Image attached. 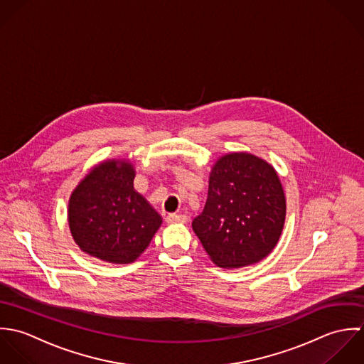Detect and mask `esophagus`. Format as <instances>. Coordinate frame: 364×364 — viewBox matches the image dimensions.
Instances as JSON below:
<instances>
[{
  "label": "esophagus",
  "instance_id": "34e87169",
  "mask_svg": "<svg viewBox=\"0 0 364 364\" xmlns=\"http://www.w3.org/2000/svg\"><path fill=\"white\" fill-rule=\"evenodd\" d=\"M166 220L168 223H184V222H187V217L186 215H178V214H168Z\"/></svg>",
  "mask_w": 364,
  "mask_h": 364
}]
</instances>
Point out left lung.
<instances>
[{
    "label": "left lung",
    "mask_w": 364,
    "mask_h": 364,
    "mask_svg": "<svg viewBox=\"0 0 364 364\" xmlns=\"http://www.w3.org/2000/svg\"><path fill=\"white\" fill-rule=\"evenodd\" d=\"M286 196L276 168L247 151L220 156L210 173L204 211L193 230L214 264L239 269L276 247L286 220Z\"/></svg>",
    "instance_id": "1"
}]
</instances>
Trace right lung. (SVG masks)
Instances as JSON below:
<instances>
[{"label":"right lung","mask_w":364,"mask_h":364,"mask_svg":"<svg viewBox=\"0 0 364 364\" xmlns=\"http://www.w3.org/2000/svg\"><path fill=\"white\" fill-rule=\"evenodd\" d=\"M135 166L108 159L75 186L68 219L75 245L88 256L114 264L135 262L161 225L159 213L134 188Z\"/></svg>","instance_id":"add662e5"}]
</instances>
